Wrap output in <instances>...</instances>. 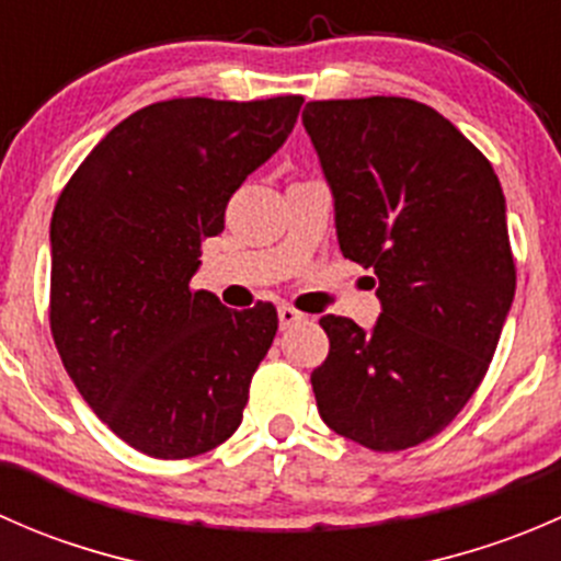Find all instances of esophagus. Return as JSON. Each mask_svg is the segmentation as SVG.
<instances>
[{
  "mask_svg": "<svg viewBox=\"0 0 561 561\" xmlns=\"http://www.w3.org/2000/svg\"><path fill=\"white\" fill-rule=\"evenodd\" d=\"M301 322H307V314L298 312V309L290 307V304H282V307H279V325L282 328L301 325Z\"/></svg>",
  "mask_w": 561,
  "mask_h": 561,
  "instance_id": "obj_1",
  "label": "esophagus"
}]
</instances>
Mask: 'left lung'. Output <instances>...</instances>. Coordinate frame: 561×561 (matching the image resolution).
<instances>
[{"mask_svg":"<svg viewBox=\"0 0 561 561\" xmlns=\"http://www.w3.org/2000/svg\"><path fill=\"white\" fill-rule=\"evenodd\" d=\"M304 127L336 203L344 257L375 268L366 333L325 314L320 417L369 450L443 432L483 382L516 293L505 195L483 151L407 98L314 100Z\"/></svg>","mask_w":561,"mask_h":561,"instance_id":"8db88e82","label":"left lung"}]
</instances>
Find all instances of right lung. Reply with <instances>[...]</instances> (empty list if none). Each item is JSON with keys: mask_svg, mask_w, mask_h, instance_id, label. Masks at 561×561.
Returning a JSON list of instances; mask_svg holds the SVG:
<instances>
[{"mask_svg": "<svg viewBox=\"0 0 561 561\" xmlns=\"http://www.w3.org/2000/svg\"><path fill=\"white\" fill-rule=\"evenodd\" d=\"M301 94L179 98L111 129L50 217V336L78 393L135 450L192 458L233 437L279 328L192 290L230 195L290 135Z\"/></svg>", "mask_w": 561, "mask_h": 561, "instance_id": "obj_1", "label": "right lung"}]
</instances>
